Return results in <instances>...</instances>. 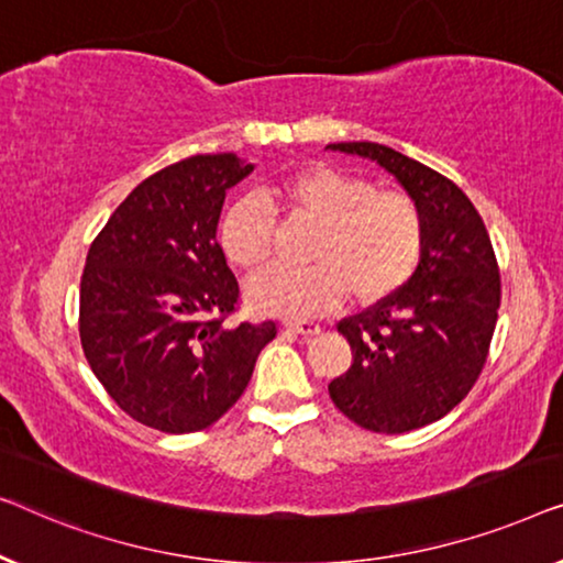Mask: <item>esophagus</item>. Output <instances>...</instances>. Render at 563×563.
<instances>
[{
    "label": "esophagus",
    "mask_w": 563,
    "mask_h": 563,
    "mask_svg": "<svg viewBox=\"0 0 563 563\" xmlns=\"http://www.w3.org/2000/svg\"><path fill=\"white\" fill-rule=\"evenodd\" d=\"M285 329L296 331V334H300V336L321 334V323H316V321H285Z\"/></svg>",
    "instance_id": "esophagus-1"
}]
</instances>
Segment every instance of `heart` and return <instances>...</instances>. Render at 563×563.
<instances>
[{
  "label": "heart",
  "instance_id": "heart-1",
  "mask_svg": "<svg viewBox=\"0 0 563 563\" xmlns=\"http://www.w3.org/2000/svg\"><path fill=\"white\" fill-rule=\"evenodd\" d=\"M263 200L290 224L316 227V234L308 244V271L275 267L250 280L247 300L257 311L311 319L334 311L346 296L360 306H377L398 296L421 265L426 217L416 196L402 188H377L357 173L308 165L267 186ZM264 205L242 199L219 221V247L229 265L244 273L273 257L275 217Z\"/></svg>",
  "mask_w": 563,
  "mask_h": 563
}]
</instances>
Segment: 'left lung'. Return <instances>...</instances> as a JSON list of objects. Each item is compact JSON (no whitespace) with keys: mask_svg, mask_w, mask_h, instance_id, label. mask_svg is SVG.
Wrapping results in <instances>:
<instances>
[{"mask_svg":"<svg viewBox=\"0 0 563 563\" xmlns=\"http://www.w3.org/2000/svg\"><path fill=\"white\" fill-rule=\"evenodd\" d=\"M331 150L377 161L421 203L426 247L406 288L336 323L352 367L331 379L334 406L362 429L406 433L459 406L477 383L500 311V267L479 211L454 180L377 145Z\"/></svg>","mask_w":563,"mask_h":563,"instance_id":"8db88e82","label":"left lung"}]
</instances>
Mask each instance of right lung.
Masks as SVG:
<instances>
[{
    "label": "right lung",
    "mask_w": 563,
    "mask_h": 563,
    "mask_svg": "<svg viewBox=\"0 0 563 563\" xmlns=\"http://www.w3.org/2000/svg\"><path fill=\"white\" fill-rule=\"evenodd\" d=\"M234 153L194 155L142 180L91 242L78 334L126 416L165 433L209 429L240 400L275 321L227 327L240 283L217 240Z\"/></svg>",
    "instance_id": "1"
}]
</instances>
